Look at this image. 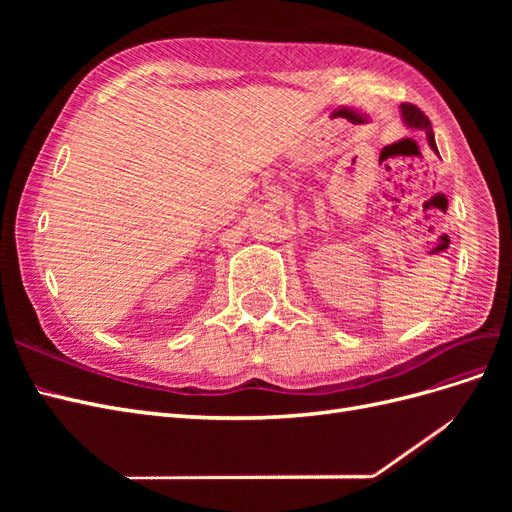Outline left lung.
I'll return each instance as SVG.
<instances>
[{
    "mask_svg": "<svg viewBox=\"0 0 512 512\" xmlns=\"http://www.w3.org/2000/svg\"><path fill=\"white\" fill-rule=\"evenodd\" d=\"M401 115H404V121L408 123L410 128L425 130L429 147H431L433 151H438V149H436V138H433V130H431V121H429V117L421 111V108L414 106V104L404 102V104H401Z\"/></svg>",
    "mask_w": 512,
    "mask_h": 512,
    "instance_id": "8db88e82",
    "label": "left lung"
}]
</instances>
